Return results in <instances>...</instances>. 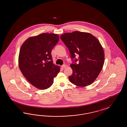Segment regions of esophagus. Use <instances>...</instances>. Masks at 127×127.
Wrapping results in <instances>:
<instances>
[{"mask_svg":"<svg viewBox=\"0 0 127 127\" xmlns=\"http://www.w3.org/2000/svg\"><path fill=\"white\" fill-rule=\"evenodd\" d=\"M66 67V65H62V67L63 68V69H64V68H65Z\"/></svg>","mask_w":127,"mask_h":127,"instance_id":"obj_1","label":"esophagus"}]
</instances>
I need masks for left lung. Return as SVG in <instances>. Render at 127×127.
I'll return each mask as SVG.
<instances>
[{"label":"left lung","instance_id":"obj_1","mask_svg":"<svg viewBox=\"0 0 127 127\" xmlns=\"http://www.w3.org/2000/svg\"><path fill=\"white\" fill-rule=\"evenodd\" d=\"M61 38L68 48L71 58L78 56L70 65L73 74L68 77L69 81L80 87L91 84L104 65V50L99 40L90 33L79 31L65 33ZM77 61L78 64L76 63Z\"/></svg>","mask_w":127,"mask_h":127}]
</instances>
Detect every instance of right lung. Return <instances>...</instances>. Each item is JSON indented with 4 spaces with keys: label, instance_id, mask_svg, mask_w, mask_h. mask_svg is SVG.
<instances>
[{
    "label": "right lung",
    "instance_id": "right-lung-1",
    "mask_svg": "<svg viewBox=\"0 0 127 127\" xmlns=\"http://www.w3.org/2000/svg\"><path fill=\"white\" fill-rule=\"evenodd\" d=\"M59 40L57 34L43 33L23 43L19 56V66L24 76L37 89L50 88L60 67L53 64L51 52Z\"/></svg>",
    "mask_w": 127,
    "mask_h": 127
}]
</instances>
